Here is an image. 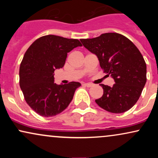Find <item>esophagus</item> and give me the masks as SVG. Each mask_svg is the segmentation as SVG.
<instances>
[{
  "label": "esophagus",
  "mask_w": 158,
  "mask_h": 158,
  "mask_svg": "<svg viewBox=\"0 0 158 158\" xmlns=\"http://www.w3.org/2000/svg\"><path fill=\"white\" fill-rule=\"evenodd\" d=\"M82 85H84L85 87H88V88H90L91 86H93V85L90 84V83H84V84H82Z\"/></svg>",
  "instance_id": "obj_1"
}]
</instances>
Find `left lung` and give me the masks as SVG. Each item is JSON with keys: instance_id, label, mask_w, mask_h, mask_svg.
<instances>
[{"instance_id": "left-lung-1", "label": "left lung", "mask_w": 158, "mask_h": 158, "mask_svg": "<svg viewBox=\"0 0 158 158\" xmlns=\"http://www.w3.org/2000/svg\"><path fill=\"white\" fill-rule=\"evenodd\" d=\"M80 41L85 48L97 56L103 71L115 81L112 87L100 85L103 95L96 99V103L114 114L131 108L146 82V64L137 47L126 36L116 32Z\"/></svg>"}]
</instances>
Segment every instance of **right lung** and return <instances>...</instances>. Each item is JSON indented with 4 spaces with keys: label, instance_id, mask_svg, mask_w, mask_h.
I'll list each match as a JSON object with an SVG mask.
<instances>
[{
    "label": "right lung",
    "instance_id": "right-lung-1",
    "mask_svg": "<svg viewBox=\"0 0 158 158\" xmlns=\"http://www.w3.org/2000/svg\"><path fill=\"white\" fill-rule=\"evenodd\" d=\"M82 46L78 39L48 35L36 39L27 49L20 65V87L29 106L42 117L62 112L81 84L54 83V70L62 68L68 52Z\"/></svg>",
    "mask_w": 158,
    "mask_h": 158
}]
</instances>
